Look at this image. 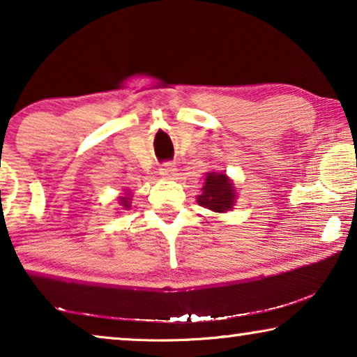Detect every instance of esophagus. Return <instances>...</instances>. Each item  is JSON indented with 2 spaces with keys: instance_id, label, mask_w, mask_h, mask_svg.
Masks as SVG:
<instances>
[{
  "instance_id": "34e87169",
  "label": "esophagus",
  "mask_w": 357,
  "mask_h": 357,
  "mask_svg": "<svg viewBox=\"0 0 357 357\" xmlns=\"http://www.w3.org/2000/svg\"><path fill=\"white\" fill-rule=\"evenodd\" d=\"M159 173L167 179H173L174 174H176V168H174V165L170 164V162H165V164L159 168Z\"/></svg>"
}]
</instances>
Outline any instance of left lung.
<instances>
[{
  "label": "left lung",
  "instance_id": "8db88e82",
  "mask_svg": "<svg viewBox=\"0 0 357 357\" xmlns=\"http://www.w3.org/2000/svg\"><path fill=\"white\" fill-rule=\"evenodd\" d=\"M234 200H236L234 184L225 173H206L202 187V195L197 197L200 206L222 214L233 208Z\"/></svg>",
  "mask_w": 357,
  "mask_h": 357
}]
</instances>
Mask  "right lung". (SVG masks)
<instances>
[{
    "mask_svg": "<svg viewBox=\"0 0 357 357\" xmlns=\"http://www.w3.org/2000/svg\"><path fill=\"white\" fill-rule=\"evenodd\" d=\"M119 204L124 209H129L130 208V197H119Z\"/></svg>",
    "mask_w": 357,
    "mask_h": 357,
    "instance_id": "right-lung-1",
    "label": "right lung"
}]
</instances>
